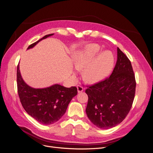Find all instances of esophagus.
<instances>
[{
	"instance_id": "obj_1",
	"label": "esophagus",
	"mask_w": 153,
	"mask_h": 153,
	"mask_svg": "<svg viewBox=\"0 0 153 153\" xmlns=\"http://www.w3.org/2000/svg\"><path fill=\"white\" fill-rule=\"evenodd\" d=\"M76 87H77V90H78V93L82 92L83 91V90H84L83 87L82 85H78Z\"/></svg>"
}]
</instances>
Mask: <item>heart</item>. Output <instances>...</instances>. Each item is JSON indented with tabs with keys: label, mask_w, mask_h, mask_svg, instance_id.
Wrapping results in <instances>:
<instances>
[{
	"label": "heart",
	"mask_w": 153,
	"mask_h": 153,
	"mask_svg": "<svg viewBox=\"0 0 153 153\" xmlns=\"http://www.w3.org/2000/svg\"><path fill=\"white\" fill-rule=\"evenodd\" d=\"M76 68L83 69L82 76L89 83H96L105 79L111 74L114 65L112 52L105 51L96 43H90L73 55Z\"/></svg>",
	"instance_id": "b5f03b06"
}]
</instances>
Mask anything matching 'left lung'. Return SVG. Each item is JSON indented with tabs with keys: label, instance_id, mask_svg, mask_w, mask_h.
Returning a JSON list of instances; mask_svg holds the SVG:
<instances>
[{
	"label": "left lung",
	"instance_id": "left-lung-1",
	"mask_svg": "<svg viewBox=\"0 0 153 153\" xmlns=\"http://www.w3.org/2000/svg\"><path fill=\"white\" fill-rule=\"evenodd\" d=\"M136 80L130 60L118 47L117 62L110 77L89 86L86 113L94 125L110 129L121 123L132 106Z\"/></svg>",
	"mask_w": 153,
	"mask_h": 153
}]
</instances>
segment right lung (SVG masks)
Listing matches in <instances>:
<instances>
[{"instance_id":"obj_1","label":"right lung","mask_w":153,"mask_h":153,"mask_svg":"<svg viewBox=\"0 0 153 153\" xmlns=\"http://www.w3.org/2000/svg\"><path fill=\"white\" fill-rule=\"evenodd\" d=\"M45 35L29 45L27 49L35 46L43 39L53 35ZM17 82L19 97L26 112L42 125H52L59 121L66 112L71 99L77 94L75 86L66 88L55 84L45 88H33L28 86L21 76L19 65L17 66Z\"/></svg>"}]
</instances>
